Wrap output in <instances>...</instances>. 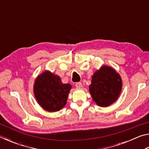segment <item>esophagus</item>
Here are the masks:
<instances>
[{"instance_id":"esophagus-1","label":"esophagus","mask_w":149,"mask_h":149,"mask_svg":"<svg viewBox=\"0 0 149 149\" xmlns=\"http://www.w3.org/2000/svg\"><path fill=\"white\" fill-rule=\"evenodd\" d=\"M75 87H76L77 89H80V88L82 87V84L80 82H78L76 84H75Z\"/></svg>"}]
</instances>
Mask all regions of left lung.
I'll use <instances>...</instances> for the list:
<instances>
[{
  "label": "left lung",
  "instance_id": "left-lung-1",
  "mask_svg": "<svg viewBox=\"0 0 149 149\" xmlns=\"http://www.w3.org/2000/svg\"><path fill=\"white\" fill-rule=\"evenodd\" d=\"M122 86V77L116 70L109 65H102L92 75L89 90L97 105L107 107L118 100Z\"/></svg>",
  "mask_w": 149,
  "mask_h": 149
}]
</instances>
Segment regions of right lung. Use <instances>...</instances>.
<instances>
[{
	"mask_svg": "<svg viewBox=\"0 0 149 149\" xmlns=\"http://www.w3.org/2000/svg\"><path fill=\"white\" fill-rule=\"evenodd\" d=\"M72 89L70 84H63L59 75L45 70L35 80L33 93L37 102L49 112L59 111L65 107Z\"/></svg>",
	"mask_w": 149,
	"mask_h": 149,
	"instance_id": "add662e5",
	"label": "right lung"
}]
</instances>
